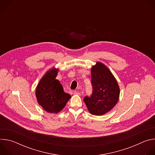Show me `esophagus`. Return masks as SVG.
<instances>
[{
	"label": "esophagus",
	"instance_id": "obj_1",
	"mask_svg": "<svg viewBox=\"0 0 155 155\" xmlns=\"http://www.w3.org/2000/svg\"><path fill=\"white\" fill-rule=\"evenodd\" d=\"M74 94H78V95H80V93L78 92V91H74Z\"/></svg>",
	"mask_w": 155,
	"mask_h": 155
}]
</instances>
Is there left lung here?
Here are the masks:
<instances>
[{
	"label": "left lung",
	"mask_w": 155,
	"mask_h": 155,
	"mask_svg": "<svg viewBox=\"0 0 155 155\" xmlns=\"http://www.w3.org/2000/svg\"><path fill=\"white\" fill-rule=\"evenodd\" d=\"M92 94L83 99L89 112L102 115L116 105L120 96V88L113 74L105 65L97 62L91 69Z\"/></svg>",
	"instance_id": "obj_1"
}]
</instances>
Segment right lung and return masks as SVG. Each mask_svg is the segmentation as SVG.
Listing matches in <instances>:
<instances>
[{
  "label": "right lung",
  "instance_id": "1",
  "mask_svg": "<svg viewBox=\"0 0 155 155\" xmlns=\"http://www.w3.org/2000/svg\"><path fill=\"white\" fill-rule=\"evenodd\" d=\"M58 71L53 69L47 72L36 88L38 104L49 113L60 112L71 98V95L64 91L62 86L56 79Z\"/></svg>",
  "mask_w": 155,
  "mask_h": 155
}]
</instances>
